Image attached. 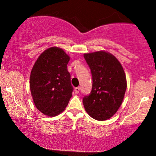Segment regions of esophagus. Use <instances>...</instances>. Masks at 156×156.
I'll return each instance as SVG.
<instances>
[{"mask_svg": "<svg viewBox=\"0 0 156 156\" xmlns=\"http://www.w3.org/2000/svg\"><path fill=\"white\" fill-rule=\"evenodd\" d=\"M80 87H76L75 89H74V91H75V93L76 94H78L80 92Z\"/></svg>", "mask_w": 156, "mask_h": 156, "instance_id": "34e87169", "label": "esophagus"}]
</instances>
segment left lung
I'll list each match as a JSON object with an SVG mask.
<instances>
[{"label": "left lung", "instance_id": "8db88e82", "mask_svg": "<svg viewBox=\"0 0 156 156\" xmlns=\"http://www.w3.org/2000/svg\"><path fill=\"white\" fill-rule=\"evenodd\" d=\"M92 76V89L83 98L88 114L98 121L114 116L122 104L126 89L125 72L118 59L99 51L84 55Z\"/></svg>", "mask_w": 156, "mask_h": 156}]
</instances>
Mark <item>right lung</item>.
Returning a JSON list of instances; mask_svg holds the SVG:
<instances>
[{"label": "right lung", "instance_id": "add662e5", "mask_svg": "<svg viewBox=\"0 0 156 156\" xmlns=\"http://www.w3.org/2000/svg\"><path fill=\"white\" fill-rule=\"evenodd\" d=\"M69 57L62 49L52 47L44 51L34 65L30 87L35 105L40 112L55 116L67 107L73 87L67 71Z\"/></svg>", "mask_w": 156, "mask_h": 156}]
</instances>
